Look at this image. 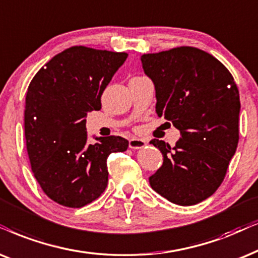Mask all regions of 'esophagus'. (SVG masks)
I'll return each instance as SVG.
<instances>
[{
  "label": "esophagus",
  "mask_w": 258,
  "mask_h": 258,
  "mask_svg": "<svg viewBox=\"0 0 258 258\" xmlns=\"http://www.w3.org/2000/svg\"><path fill=\"white\" fill-rule=\"evenodd\" d=\"M146 145V140L139 139V137H132V139L129 140V148L132 149H141Z\"/></svg>",
  "instance_id": "obj_1"
}]
</instances>
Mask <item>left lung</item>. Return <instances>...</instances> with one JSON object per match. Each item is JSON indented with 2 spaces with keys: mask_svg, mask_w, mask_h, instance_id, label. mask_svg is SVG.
I'll list each match as a JSON object with an SVG mask.
<instances>
[{
  "mask_svg": "<svg viewBox=\"0 0 258 258\" xmlns=\"http://www.w3.org/2000/svg\"><path fill=\"white\" fill-rule=\"evenodd\" d=\"M155 86L156 113L181 137L175 146L154 139L163 163L149 178L152 188L170 203L196 205L223 182L239 140V92L225 66L196 47L141 56Z\"/></svg>",
  "mask_w": 258,
  "mask_h": 258,
  "instance_id": "obj_1",
  "label": "left lung"
}]
</instances>
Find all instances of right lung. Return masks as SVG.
Segmentation results:
<instances>
[{
	"instance_id": "add662e5",
	"label": "right lung",
	"mask_w": 258,
	"mask_h": 258,
	"mask_svg": "<svg viewBox=\"0 0 258 258\" xmlns=\"http://www.w3.org/2000/svg\"><path fill=\"white\" fill-rule=\"evenodd\" d=\"M126 56L73 46L53 56L28 86L25 137L32 172L60 205L76 209L98 198L108 185V156L128 148L121 136L88 145L86 133L88 112L102 108L103 91Z\"/></svg>"
}]
</instances>
